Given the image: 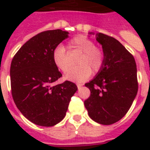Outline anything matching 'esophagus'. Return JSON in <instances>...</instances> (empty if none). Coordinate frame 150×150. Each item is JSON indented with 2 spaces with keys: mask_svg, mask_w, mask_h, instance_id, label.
<instances>
[{
  "mask_svg": "<svg viewBox=\"0 0 150 150\" xmlns=\"http://www.w3.org/2000/svg\"><path fill=\"white\" fill-rule=\"evenodd\" d=\"M82 84H77V87L79 89H81V88H82Z\"/></svg>",
  "mask_w": 150,
  "mask_h": 150,
  "instance_id": "34e87169",
  "label": "esophagus"
}]
</instances>
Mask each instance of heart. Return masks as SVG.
I'll list each match as a JSON object with an SVG mask.
<instances>
[{
	"instance_id": "heart-1",
	"label": "heart",
	"mask_w": 150,
	"mask_h": 150,
	"mask_svg": "<svg viewBox=\"0 0 150 150\" xmlns=\"http://www.w3.org/2000/svg\"><path fill=\"white\" fill-rule=\"evenodd\" d=\"M71 50L81 53L78 57V66L71 69L65 78L72 82H81L87 79L93 73H97L104 63V53L100 48L96 47L93 40L85 36L74 37L68 43ZM53 61L59 70L67 72L71 68V61L68 52L63 46H57L52 54Z\"/></svg>"
}]
</instances>
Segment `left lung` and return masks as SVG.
I'll use <instances>...</instances> for the list:
<instances>
[{"label": "left lung", "instance_id": "left-lung-1", "mask_svg": "<svg viewBox=\"0 0 150 150\" xmlns=\"http://www.w3.org/2000/svg\"><path fill=\"white\" fill-rule=\"evenodd\" d=\"M96 39L102 45L104 63L85 84L91 94L84 104L91 119L108 125L120 121L132 104L138 92L137 68L134 57L116 39L100 33Z\"/></svg>", "mask_w": 150, "mask_h": 150}]
</instances>
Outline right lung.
Returning <instances> with one entry per match:
<instances>
[{"label":"right lung","instance_id":"add662e5","mask_svg":"<svg viewBox=\"0 0 150 150\" xmlns=\"http://www.w3.org/2000/svg\"><path fill=\"white\" fill-rule=\"evenodd\" d=\"M68 37L61 29L42 32L32 37L15 54L11 64L13 100L20 112L37 125L51 127L63 120L75 83L53 86L62 76L53 61V51Z\"/></svg>","mask_w":150,"mask_h":150}]
</instances>
